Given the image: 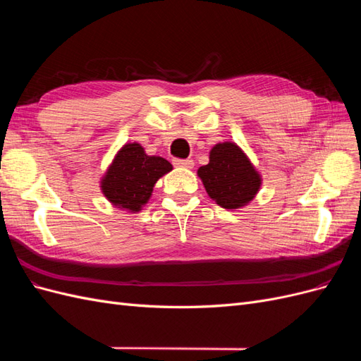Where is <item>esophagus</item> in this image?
<instances>
[{
  "label": "esophagus",
  "mask_w": 361,
  "mask_h": 361,
  "mask_svg": "<svg viewBox=\"0 0 361 361\" xmlns=\"http://www.w3.org/2000/svg\"><path fill=\"white\" fill-rule=\"evenodd\" d=\"M174 167H182V169H192L194 161L192 159H173Z\"/></svg>",
  "instance_id": "1"
}]
</instances>
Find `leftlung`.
<instances>
[{"instance_id": "1", "label": "left lung", "mask_w": 361, "mask_h": 361, "mask_svg": "<svg viewBox=\"0 0 361 361\" xmlns=\"http://www.w3.org/2000/svg\"><path fill=\"white\" fill-rule=\"evenodd\" d=\"M207 195L224 209H241L262 187L260 173L245 152L233 141L216 143L209 162L197 170Z\"/></svg>"}]
</instances>
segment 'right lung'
<instances>
[{
	"mask_svg": "<svg viewBox=\"0 0 361 361\" xmlns=\"http://www.w3.org/2000/svg\"><path fill=\"white\" fill-rule=\"evenodd\" d=\"M171 170L167 159L147 155L140 143H126L104 173L101 191L117 209L137 214L150 200L158 179Z\"/></svg>",
	"mask_w": 361,
	"mask_h": 361,
	"instance_id": "obj_1",
	"label": "right lung"
}]
</instances>
